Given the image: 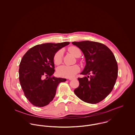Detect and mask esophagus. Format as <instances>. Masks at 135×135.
Segmentation results:
<instances>
[{"label":"esophagus","mask_w":135,"mask_h":135,"mask_svg":"<svg viewBox=\"0 0 135 135\" xmlns=\"http://www.w3.org/2000/svg\"><path fill=\"white\" fill-rule=\"evenodd\" d=\"M75 79V78H70L69 79L70 80H73V79Z\"/></svg>","instance_id":"34e87169"}]
</instances>
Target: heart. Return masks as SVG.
<instances>
[{"instance_id":"b5f03b06","label":"heart","mask_w":135,"mask_h":135,"mask_svg":"<svg viewBox=\"0 0 135 135\" xmlns=\"http://www.w3.org/2000/svg\"><path fill=\"white\" fill-rule=\"evenodd\" d=\"M69 51L75 57H79L81 55L80 50L75 46H71L68 49ZM63 59V51L59 50L54 55V62L56 65H59L62 63ZM80 68L77 65H62L57 69V74L59 76L65 78H71L74 76L79 71Z\"/></svg>"}]
</instances>
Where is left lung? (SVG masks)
Segmentation results:
<instances>
[{
	"label": "left lung",
	"instance_id": "left-lung-1",
	"mask_svg": "<svg viewBox=\"0 0 135 135\" xmlns=\"http://www.w3.org/2000/svg\"><path fill=\"white\" fill-rule=\"evenodd\" d=\"M83 52L86 65L80 73L91 76L78 78L79 86L74 91L82 101L96 104L112 91L117 77L118 66L111 50L103 44L88 40L72 42Z\"/></svg>",
	"mask_w": 135,
	"mask_h": 135
}]
</instances>
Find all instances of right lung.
I'll list each match as a JSON object with an SVG mask.
<instances>
[{
  "label": "right lung",
  "instance_id": "right-lung-1",
  "mask_svg": "<svg viewBox=\"0 0 135 135\" xmlns=\"http://www.w3.org/2000/svg\"><path fill=\"white\" fill-rule=\"evenodd\" d=\"M69 42L46 43L30 49L19 65V81L24 95L34 106L48 105L56 95L57 88L65 78L52 76L55 54Z\"/></svg>",
  "mask_w": 135,
  "mask_h": 135
}]
</instances>
